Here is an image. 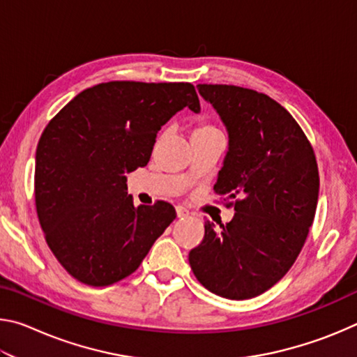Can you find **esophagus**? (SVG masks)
Segmentation results:
<instances>
[{
	"label": "esophagus",
	"instance_id": "obj_1",
	"mask_svg": "<svg viewBox=\"0 0 357 357\" xmlns=\"http://www.w3.org/2000/svg\"><path fill=\"white\" fill-rule=\"evenodd\" d=\"M176 214H178L179 219H184V217L189 215V209L184 208V206H181V204H178V206H176Z\"/></svg>",
	"mask_w": 357,
	"mask_h": 357
}]
</instances>
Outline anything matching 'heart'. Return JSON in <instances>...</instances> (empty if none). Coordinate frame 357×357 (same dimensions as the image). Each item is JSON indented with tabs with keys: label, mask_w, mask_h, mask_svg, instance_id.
Instances as JSON below:
<instances>
[{
	"label": "heart",
	"mask_w": 357,
	"mask_h": 357,
	"mask_svg": "<svg viewBox=\"0 0 357 357\" xmlns=\"http://www.w3.org/2000/svg\"><path fill=\"white\" fill-rule=\"evenodd\" d=\"M217 129L214 128L213 124H208V123H200L197 126L195 129H193L192 134H202V132H215Z\"/></svg>",
	"instance_id": "1"
}]
</instances>
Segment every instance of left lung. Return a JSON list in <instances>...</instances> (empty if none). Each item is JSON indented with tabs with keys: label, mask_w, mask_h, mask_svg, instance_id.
<instances>
[{
	"label": "left lung",
	"mask_w": 357,
	"mask_h": 357,
	"mask_svg": "<svg viewBox=\"0 0 357 357\" xmlns=\"http://www.w3.org/2000/svg\"><path fill=\"white\" fill-rule=\"evenodd\" d=\"M198 91L227 126L229 148L214 190L236 214L220 229L204 222L189 263L211 293L250 299L288 273L309 236L319 192L315 151L269 96L234 84Z\"/></svg>",
	"instance_id": "8db88e82"
}]
</instances>
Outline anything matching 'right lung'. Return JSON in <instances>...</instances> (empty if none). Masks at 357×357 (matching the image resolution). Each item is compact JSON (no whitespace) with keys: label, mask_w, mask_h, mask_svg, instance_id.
Returning a JSON list of instances; mask_svg holds the SVG:
<instances>
[{"label":"right lung","mask_w":357,"mask_h":357,"mask_svg":"<svg viewBox=\"0 0 357 357\" xmlns=\"http://www.w3.org/2000/svg\"><path fill=\"white\" fill-rule=\"evenodd\" d=\"M184 107L200 110L192 83L107 82L77 94L42 132L36 211L53 255L78 282L126 279L176 219L162 200L135 208L124 174L148 165L157 132Z\"/></svg>","instance_id":"add662e5"}]
</instances>
